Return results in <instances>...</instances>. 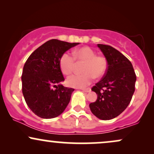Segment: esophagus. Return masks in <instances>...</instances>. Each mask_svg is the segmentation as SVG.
Masks as SVG:
<instances>
[{
	"instance_id": "1",
	"label": "esophagus",
	"mask_w": 154,
	"mask_h": 154,
	"mask_svg": "<svg viewBox=\"0 0 154 154\" xmlns=\"http://www.w3.org/2000/svg\"><path fill=\"white\" fill-rule=\"evenodd\" d=\"M82 91L84 92H85V93H89V92L91 91V89L90 88H86V89H83Z\"/></svg>"
}]
</instances>
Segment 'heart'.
<instances>
[{"mask_svg": "<svg viewBox=\"0 0 154 154\" xmlns=\"http://www.w3.org/2000/svg\"><path fill=\"white\" fill-rule=\"evenodd\" d=\"M76 60L85 62L82 71L83 73L73 75L66 79V84L73 88H85L93 82L95 77L100 78L105 75L108 68L107 59L104 56H96L91 48L82 47L73 51V55L65 52L59 60V66L63 75L72 73Z\"/></svg>", "mask_w": 154, "mask_h": 154, "instance_id": "b5f03b06", "label": "heart"}]
</instances>
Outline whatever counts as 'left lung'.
<instances>
[{
  "mask_svg": "<svg viewBox=\"0 0 154 154\" xmlns=\"http://www.w3.org/2000/svg\"><path fill=\"white\" fill-rule=\"evenodd\" d=\"M107 59L105 75L92 91L98 98L90 103L94 115L102 120H109L119 116L128 106L135 92L136 75L132 63L114 48L98 44Z\"/></svg>",
  "mask_w": 154,
  "mask_h": 154,
  "instance_id": "8db88e82",
  "label": "left lung"
}]
</instances>
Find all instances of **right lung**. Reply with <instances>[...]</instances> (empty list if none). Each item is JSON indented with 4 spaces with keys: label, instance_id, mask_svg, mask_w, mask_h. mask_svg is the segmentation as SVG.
<instances>
[{
    "label": "right lung",
    "instance_id": "right-lung-1",
    "mask_svg": "<svg viewBox=\"0 0 154 154\" xmlns=\"http://www.w3.org/2000/svg\"><path fill=\"white\" fill-rule=\"evenodd\" d=\"M78 44L52 39L38 48L24 63L22 93L28 106L39 117H56L69 103L75 89L59 84L64 80L59 60L63 53Z\"/></svg>",
    "mask_w": 154,
    "mask_h": 154
}]
</instances>
